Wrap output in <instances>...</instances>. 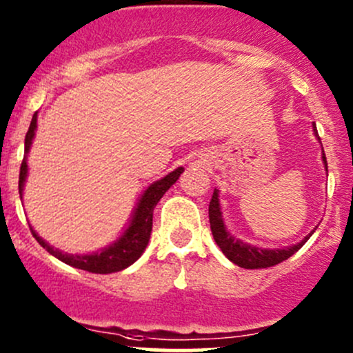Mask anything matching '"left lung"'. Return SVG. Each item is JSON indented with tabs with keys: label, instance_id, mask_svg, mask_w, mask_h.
I'll return each instance as SVG.
<instances>
[{
	"label": "left lung",
	"instance_id": "left-lung-1",
	"mask_svg": "<svg viewBox=\"0 0 353 353\" xmlns=\"http://www.w3.org/2000/svg\"><path fill=\"white\" fill-rule=\"evenodd\" d=\"M313 130L316 132V127L313 125ZM320 139V137H319ZM323 161L327 164V157L323 154ZM209 223H211V231L212 236H214L216 245L221 248L226 258L230 261H233L234 265L241 266V268L246 270H261V268H270V266L278 265V263L288 259L292 254H295L305 243L308 241L310 236L313 234V231L310 233L307 238L303 239L298 245H293L290 248H283V250H261V248L250 246L246 243L239 241V239H234L233 236L226 231L223 223V216H221V208L218 201V191L212 192L211 203H209Z\"/></svg>",
	"mask_w": 353,
	"mask_h": 353
}]
</instances>
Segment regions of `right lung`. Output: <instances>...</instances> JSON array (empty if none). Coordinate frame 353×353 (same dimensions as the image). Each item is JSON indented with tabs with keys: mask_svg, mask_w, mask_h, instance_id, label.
Listing matches in <instances>:
<instances>
[{
	"mask_svg": "<svg viewBox=\"0 0 353 353\" xmlns=\"http://www.w3.org/2000/svg\"><path fill=\"white\" fill-rule=\"evenodd\" d=\"M34 130H37V114L33 115L32 123H30L28 132L25 135V157L21 161V168H19V181H18V189L19 196H21L23 184H25L26 172H28V165H26V154H28L30 145H32ZM183 168L172 170V172L168 174L164 179L156 181L154 184H150L149 188L145 189V192L142 194L141 201H139L137 209L134 212V218L130 221L129 228H127L125 233L122 234V238L119 241H115L114 245L105 248L102 253H94V254H68L63 253V251L57 250V248L50 246L48 243L43 241L37 233L32 230L38 243L48 251L50 254L60 259V261L67 263V265L73 266V268L90 271V273H115V271H120L127 266L132 265L134 261H137L141 258V254L144 253L147 243H149L150 231H152V212L156 204L161 201V197L165 194V191L179 179V176L183 174Z\"/></svg>",
	"mask_w": 353,
	"mask_h": 353,
	"instance_id": "obj_1",
	"label": "right lung"
}]
</instances>
